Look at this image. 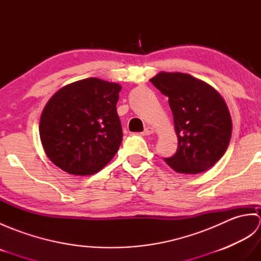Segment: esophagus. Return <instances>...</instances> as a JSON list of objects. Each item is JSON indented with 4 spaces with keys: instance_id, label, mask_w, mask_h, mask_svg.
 <instances>
[{
    "instance_id": "34e87169",
    "label": "esophagus",
    "mask_w": 261,
    "mask_h": 261,
    "mask_svg": "<svg viewBox=\"0 0 261 261\" xmlns=\"http://www.w3.org/2000/svg\"><path fill=\"white\" fill-rule=\"evenodd\" d=\"M153 134V129L151 126H147L146 129H145V131L142 132V135L143 136H150V135H152Z\"/></svg>"
}]
</instances>
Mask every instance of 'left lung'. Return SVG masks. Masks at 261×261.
<instances>
[{"label": "left lung", "instance_id": "1", "mask_svg": "<svg viewBox=\"0 0 261 261\" xmlns=\"http://www.w3.org/2000/svg\"><path fill=\"white\" fill-rule=\"evenodd\" d=\"M174 116L178 147L165 162L177 173L198 174L218 163L229 146L232 122L222 96L203 81L184 73L162 71L150 80Z\"/></svg>", "mask_w": 261, "mask_h": 261}]
</instances>
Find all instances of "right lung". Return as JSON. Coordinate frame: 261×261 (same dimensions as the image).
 Segmentation results:
<instances>
[{
  "label": "right lung",
  "instance_id": "right-lung-1",
  "mask_svg": "<svg viewBox=\"0 0 261 261\" xmlns=\"http://www.w3.org/2000/svg\"><path fill=\"white\" fill-rule=\"evenodd\" d=\"M121 86L99 79L71 83L42 111L39 132L48 158L71 175H92L118 152L122 126L116 112Z\"/></svg>",
  "mask_w": 261,
  "mask_h": 261
}]
</instances>
